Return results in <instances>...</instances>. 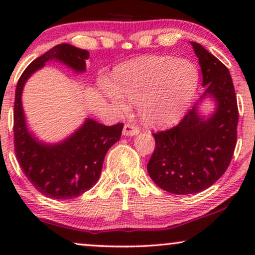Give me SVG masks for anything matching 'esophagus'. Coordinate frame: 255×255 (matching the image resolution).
<instances>
[{
  "label": "esophagus",
  "mask_w": 255,
  "mask_h": 255,
  "mask_svg": "<svg viewBox=\"0 0 255 255\" xmlns=\"http://www.w3.org/2000/svg\"><path fill=\"white\" fill-rule=\"evenodd\" d=\"M139 133V128L133 124H125L123 128L124 135H135Z\"/></svg>",
  "instance_id": "34e87169"
}]
</instances>
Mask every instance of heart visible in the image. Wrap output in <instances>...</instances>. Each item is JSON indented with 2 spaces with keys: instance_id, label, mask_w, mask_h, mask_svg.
<instances>
[{
  "instance_id": "1",
  "label": "heart",
  "mask_w": 255,
  "mask_h": 255,
  "mask_svg": "<svg viewBox=\"0 0 255 255\" xmlns=\"http://www.w3.org/2000/svg\"><path fill=\"white\" fill-rule=\"evenodd\" d=\"M198 72L189 61L170 57H144L115 72V83L101 82L106 96L118 111L128 110V100L139 103L141 117L152 125L170 124L193 100Z\"/></svg>"
}]
</instances>
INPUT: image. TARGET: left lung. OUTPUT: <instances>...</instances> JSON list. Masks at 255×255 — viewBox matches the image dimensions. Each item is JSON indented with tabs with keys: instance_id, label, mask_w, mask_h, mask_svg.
Segmentation results:
<instances>
[{
	"instance_id": "1",
	"label": "left lung",
	"mask_w": 255,
	"mask_h": 255,
	"mask_svg": "<svg viewBox=\"0 0 255 255\" xmlns=\"http://www.w3.org/2000/svg\"><path fill=\"white\" fill-rule=\"evenodd\" d=\"M200 62L204 96L217 102V110L203 120L196 106L179 124L153 133L155 148L147 170L156 186L170 194L200 193L228 169L237 144L238 104L226 66L202 45L191 41Z\"/></svg>"
}]
</instances>
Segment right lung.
<instances>
[{
	"instance_id": "add662e5",
	"label": "right lung",
	"mask_w": 255,
	"mask_h": 255,
	"mask_svg": "<svg viewBox=\"0 0 255 255\" xmlns=\"http://www.w3.org/2000/svg\"><path fill=\"white\" fill-rule=\"evenodd\" d=\"M89 52L69 44L52 47L33 60L17 82L13 106V146L24 175L44 196L55 200L79 197L99 181L108 149L121 139L124 124L113 127L87 120L86 123L58 145H45L27 131L22 109V90L27 78L55 59L76 72L86 69Z\"/></svg>"
}]
</instances>
